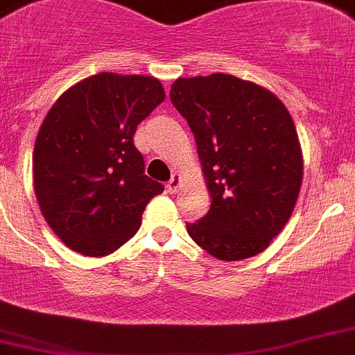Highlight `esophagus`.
<instances>
[{
	"instance_id": "34e87169",
	"label": "esophagus",
	"mask_w": 355,
	"mask_h": 355,
	"mask_svg": "<svg viewBox=\"0 0 355 355\" xmlns=\"http://www.w3.org/2000/svg\"><path fill=\"white\" fill-rule=\"evenodd\" d=\"M178 187H180V175L172 174V178L168 180V183H167V191L168 193H174V191L178 190Z\"/></svg>"
}]
</instances>
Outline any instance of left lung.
<instances>
[{
  "label": "left lung",
  "mask_w": 355,
  "mask_h": 355,
  "mask_svg": "<svg viewBox=\"0 0 355 355\" xmlns=\"http://www.w3.org/2000/svg\"><path fill=\"white\" fill-rule=\"evenodd\" d=\"M171 102L193 132L211 193L206 216L187 223L190 237L222 260L264 252L303 181L288 110L271 91L227 73L178 79Z\"/></svg>",
  "instance_id": "1"
}]
</instances>
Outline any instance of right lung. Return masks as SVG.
I'll return each instance as SVG.
<instances>
[{
    "instance_id": "right-lung-1",
    "label": "right lung",
    "mask_w": 355,
    "mask_h": 355,
    "mask_svg": "<svg viewBox=\"0 0 355 355\" xmlns=\"http://www.w3.org/2000/svg\"><path fill=\"white\" fill-rule=\"evenodd\" d=\"M165 100L160 80L98 73L76 84L45 116L33 153L44 218L61 241L87 257L125 245L164 184L144 174L133 135Z\"/></svg>"
}]
</instances>
